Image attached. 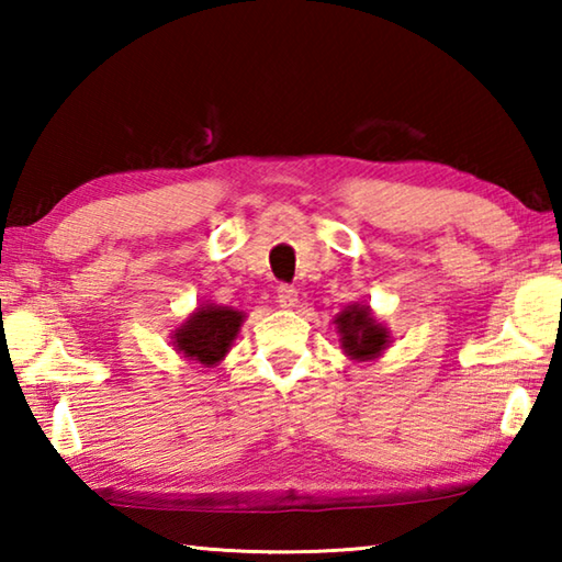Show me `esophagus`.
Segmentation results:
<instances>
[{
  "instance_id": "1",
  "label": "esophagus",
  "mask_w": 562,
  "mask_h": 562,
  "mask_svg": "<svg viewBox=\"0 0 562 562\" xmlns=\"http://www.w3.org/2000/svg\"><path fill=\"white\" fill-rule=\"evenodd\" d=\"M278 302H280V307L292 310L294 304H297V290H294L292 284H280V288H278Z\"/></svg>"
}]
</instances>
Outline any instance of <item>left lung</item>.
Instances as JSON below:
<instances>
[{
  "instance_id": "8db88e82",
  "label": "left lung",
  "mask_w": 562,
  "mask_h": 562,
  "mask_svg": "<svg viewBox=\"0 0 562 562\" xmlns=\"http://www.w3.org/2000/svg\"><path fill=\"white\" fill-rule=\"evenodd\" d=\"M335 325L339 329L341 349L351 359H376L389 347L386 327L379 325L367 304H349L345 312H339L335 317Z\"/></svg>"
}]
</instances>
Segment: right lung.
Instances as JSON below:
<instances>
[{"label":"right lung","mask_w":562,"mask_h":562,"mask_svg":"<svg viewBox=\"0 0 562 562\" xmlns=\"http://www.w3.org/2000/svg\"><path fill=\"white\" fill-rule=\"evenodd\" d=\"M245 315L233 307L223 304H201L183 325L176 329L173 347L178 355L198 361L203 367H215L227 351L240 331Z\"/></svg>","instance_id":"1"}]
</instances>
